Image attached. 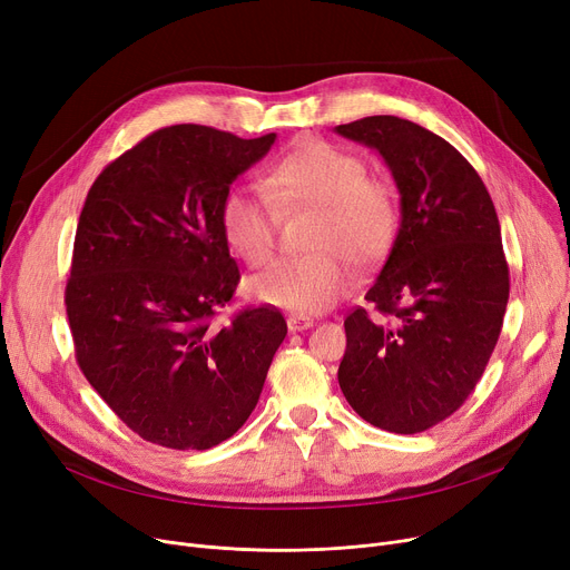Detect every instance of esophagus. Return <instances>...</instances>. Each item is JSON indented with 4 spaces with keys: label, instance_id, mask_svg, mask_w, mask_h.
Segmentation results:
<instances>
[{
    "label": "esophagus",
    "instance_id": "obj_1",
    "mask_svg": "<svg viewBox=\"0 0 570 570\" xmlns=\"http://www.w3.org/2000/svg\"><path fill=\"white\" fill-rule=\"evenodd\" d=\"M286 325H288L291 333H303V331H309V327L314 325V321L305 318V316H288Z\"/></svg>",
    "mask_w": 570,
    "mask_h": 570
}]
</instances>
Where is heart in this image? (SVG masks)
Returning a JSON list of instances; mask_svg holds the SVG:
<instances>
[{
  "label": "heart",
  "instance_id": "heart-1",
  "mask_svg": "<svg viewBox=\"0 0 570 570\" xmlns=\"http://www.w3.org/2000/svg\"><path fill=\"white\" fill-rule=\"evenodd\" d=\"M314 207L305 256L279 258L252 279L256 301L316 314L337 305L355 284L357 263L379 261L395 243L402 209L395 187L370 175L363 157L325 140H305L261 177V189L230 187L219 207L226 245L263 265L277 245V208Z\"/></svg>",
  "mask_w": 570,
  "mask_h": 570
}]
</instances>
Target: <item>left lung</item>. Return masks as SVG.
Returning a JSON list of instances; mask_svg holds the SVG:
<instances>
[{"mask_svg":"<svg viewBox=\"0 0 570 570\" xmlns=\"http://www.w3.org/2000/svg\"><path fill=\"white\" fill-rule=\"evenodd\" d=\"M335 131L374 147L400 189L402 222L367 291L379 318L353 309L337 379L374 428L417 434L453 415L481 381L508 305V263L481 175L441 136L395 115Z\"/></svg>","mask_w":570,"mask_h":570,"instance_id":"1","label":"left lung"}]
</instances>
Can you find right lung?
Instances as JSON below:
<instances>
[{"label": "right lung", "instance_id": "1", "mask_svg": "<svg viewBox=\"0 0 570 570\" xmlns=\"http://www.w3.org/2000/svg\"><path fill=\"white\" fill-rule=\"evenodd\" d=\"M275 138L164 127L110 161L87 191L65 293L76 361L149 443L207 451L230 439L286 337L269 305L215 325L239 282L219 226L222 198Z\"/></svg>", "mask_w": 570, "mask_h": 570}]
</instances>
